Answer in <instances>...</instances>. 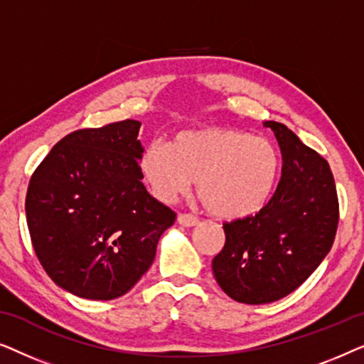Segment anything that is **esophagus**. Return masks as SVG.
Returning a JSON list of instances; mask_svg holds the SVG:
<instances>
[{"label": "esophagus", "mask_w": 364, "mask_h": 364, "mask_svg": "<svg viewBox=\"0 0 364 364\" xmlns=\"http://www.w3.org/2000/svg\"><path fill=\"white\" fill-rule=\"evenodd\" d=\"M177 222L183 227H196L198 223V218L196 215H192V213H178Z\"/></svg>", "instance_id": "34e87169"}]
</instances>
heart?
<instances>
[{
    "mask_svg": "<svg viewBox=\"0 0 364 364\" xmlns=\"http://www.w3.org/2000/svg\"><path fill=\"white\" fill-rule=\"evenodd\" d=\"M139 172L152 196L171 203L197 181V196L212 215H255L277 191L282 157L275 144L240 129H187L171 146L154 141L139 156Z\"/></svg>",
    "mask_w": 364,
    "mask_h": 364,
    "instance_id": "b5f03b06",
    "label": "heart"
}]
</instances>
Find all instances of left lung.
Listing matches in <instances>:
<instances>
[{
	"mask_svg": "<svg viewBox=\"0 0 364 364\" xmlns=\"http://www.w3.org/2000/svg\"><path fill=\"white\" fill-rule=\"evenodd\" d=\"M283 156L272 200L255 215L223 223L225 245L212 270L223 291L247 305L272 303L296 290L331 250L340 220L328 162L285 124L265 121Z\"/></svg>",
	"mask_w": 364,
	"mask_h": 364,
	"instance_id": "left-lung-1",
	"label": "left lung"
}]
</instances>
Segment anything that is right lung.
<instances>
[{"label":"right lung","instance_id":"add662e5","mask_svg":"<svg viewBox=\"0 0 364 364\" xmlns=\"http://www.w3.org/2000/svg\"><path fill=\"white\" fill-rule=\"evenodd\" d=\"M141 122L126 119L63 137L31 176L26 222L51 280L87 300H114L152 265L176 212L146 191Z\"/></svg>","mask_w":364,"mask_h":364}]
</instances>
